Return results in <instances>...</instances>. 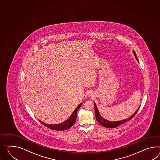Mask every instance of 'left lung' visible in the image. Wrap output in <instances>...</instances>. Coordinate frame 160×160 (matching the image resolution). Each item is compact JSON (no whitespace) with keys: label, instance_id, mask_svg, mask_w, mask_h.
<instances>
[{"label":"left lung","instance_id":"1","mask_svg":"<svg viewBox=\"0 0 160 160\" xmlns=\"http://www.w3.org/2000/svg\"><path fill=\"white\" fill-rule=\"evenodd\" d=\"M133 54H134L135 58L137 59L138 62H139L138 59L137 58V55L135 54V51H133ZM94 108H95V117H96V119H97L98 122L100 124H101L102 126H103V127H105L109 128H116L118 126H119L120 125H121V124H123V123H124L125 122H127V121L131 120L133 117H134V116L137 114L138 111V110H139V108H140V106L138 108V109L136 110V112L133 113L131 117H129V118H127V119L121 120V121H108V120H106L104 118H103V117H102L101 116V114H100V113H99V110H98V109L97 106L96 105L95 103H94Z\"/></svg>","mask_w":160,"mask_h":160}]
</instances>
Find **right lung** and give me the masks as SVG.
<instances>
[{
  "mask_svg": "<svg viewBox=\"0 0 160 160\" xmlns=\"http://www.w3.org/2000/svg\"><path fill=\"white\" fill-rule=\"evenodd\" d=\"M82 103L78 105V106L74 110V112L71 114L69 118L64 122L62 123H60L58 124H48L43 122V121L39 120V121L44 125V126L47 127L48 128L51 129L52 130H55V131H65L66 129L70 128V127L74 124L77 118V113L78 111V109L82 106Z\"/></svg>",
  "mask_w": 160,
  "mask_h": 160,
  "instance_id": "1",
  "label": "right lung"
}]
</instances>
